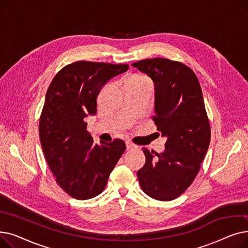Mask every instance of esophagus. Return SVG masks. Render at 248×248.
Segmentation results:
<instances>
[{"label":"esophagus","mask_w":248,"mask_h":248,"mask_svg":"<svg viewBox=\"0 0 248 248\" xmlns=\"http://www.w3.org/2000/svg\"><path fill=\"white\" fill-rule=\"evenodd\" d=\"M125 144H126V149L127 150H132V149H136L137 148V146L135 144H133V142H131V141H126Z\"/></svg>","instance_id":"1"}]
</instances>
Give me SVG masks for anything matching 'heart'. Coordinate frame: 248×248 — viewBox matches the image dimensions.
Returning <instances> with one entry per match:
<instances>
[{"mask_svg": "<svg viewBox=\"0 0 248 248\" xmlns=\"http://www.w3.org/2000/svg\"><path fill=\"white\" fill-rule=\"evenodd\" d=\"M128 81H147L144 77H140V76H134L132 77L131 79H129Z\"/></svg>", "mask_w": 248, "mask_h": 248, "instance_id": "b5f03b06", "label": "heart"}]
</instances>
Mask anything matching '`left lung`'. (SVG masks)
<instances>
[{
	"mask_svg": "<svg viewBox=\"0 0 248 248\" xmlns=\"http://www.w3.org/2000/svg\"><path fill=\"white\" fill-rule=\"evenodd\" d=\"M132 65L155 83L153 121L167 137L163 153L142 149L146 164L137 176L150 197L171 201L193 183L210 144L211 128L202 89L196 74L179 61L153 58Z\"/></svg>",
	"mask_w": 248,
	"mask_h": 248,
	"instance_id": "obj_1",
	"label": "left lung"
}]
</instances>
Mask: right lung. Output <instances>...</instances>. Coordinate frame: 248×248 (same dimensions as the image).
<instances>
[{
  "label": "right lung",
  "mask_w": 248,
  "mask_h": 248,
  "mask_svg": "<svg viewBox=\"0 0 248 248\" xmlns=\"http://www.w3.org/2000/svg\"><path fill=\"white\" fill-rule=\"evenodd\" d=\"M127 64L76 61L54 76L39 121L46 161L57 184L69 196L86 200L100 194L125 151L123 140L93 144L84 119L96 113L97 96Z\"/></svg>",
  "instance_id": "obj_1"
}]
</instances>
